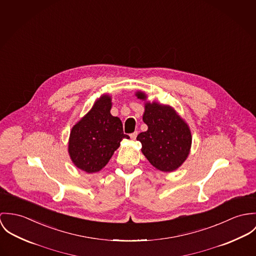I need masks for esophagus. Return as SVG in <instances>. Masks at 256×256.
I'll return each mask as SVG.
<instances>
[{"mask_svg":"<svg viewBox=\"0 0 256 256\" xmlns=\"http://www.w3.org/2000/svg\"><path fill=\"white\" fill-rule=\"evenodd\" d=\"M136 136H138V132H134V134H130V138H132V140H136Z\"/></svg>","mask_w":256,"mask_h":256,"instance_id":"obj_1","label":"esophagus"}]
</instances>
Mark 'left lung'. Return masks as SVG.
<instances>
[{
    "label": "left lung",
    "instance_id": "obj_1",
    "mask_svg": "<svg viewBox=\"0 0 256 256\" xmlns=\"http://www.w3.org/2000/svg\"><path fill=\"white\" fill-rule=\"evenodd\" d=\"M138 99L145 101L143 122L148 130L136 140L142 142V152L150 164L161 172H174L188 159L192 136L188 122L170 105L147 101V94L136 91Z\"/></svg>",
    "mask_w": 256,
    "mask_h": 256
}]
</instances>
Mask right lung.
Returning a JSON list of instances; mask_svg holds the SVG:
<instances>
[{
    "label": "right lung",
    "instance_id": "obj_1",
    "mask_svg": "<svg viewBox=\"0 0 256 256\" xmlns=\"http://www.w3.org/2000/svg\"><path fill=\"white\" fill-rule=\"evenodd\" d=\"M110 94L101 95L72 128L68 138V155L74 165L88 174L102 170L112 158L124 138L120 118L111 114Z\"/></svg>",
    "mask_w": 256,
    "mask_h": 256
}]
</instances>
